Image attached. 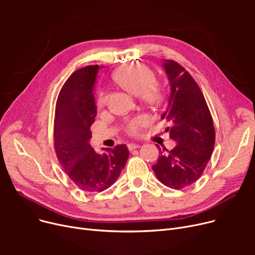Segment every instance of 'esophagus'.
<instances>
[{
	"label": "esophagus",
	"mask_w": 255,
	"mask_h": 255,
	"mask_svg": "<svg viewBox=\"0 0 255 255\" xmlns=\"http://www.w3.org/2000/svg\"><path fill=\"white\" fill-rule=\"evenodd\" d=\"M127 146H128V150L129 151H133V150H135V149H138L140 145L138 143H128Z\"/></svg>",
	"instance_id": "1"
}]
</instances>
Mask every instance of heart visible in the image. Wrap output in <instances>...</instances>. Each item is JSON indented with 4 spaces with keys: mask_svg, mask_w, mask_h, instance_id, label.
Returning a JSON list of instances; mask_svg holds the SVG:
<instances>
[{
    "mask_svg": "<svg viewBox=\"0 0 255 255\" xmlns=\"http://www.w3.org/2000/svg\"><path fill=\"white\" fill-rule=\"evenodd\" d=\"M114 79L133 95H139L140 99L145 103L158 105L163 100L164 93L162 88L156 84L157 77L155 72L144 64L133 63L120 67L114 74ZM107 102H109L107 93L102 90L98 91L95 97L97 109H104ZM145 123L146 119L143 116H136L127 121L125 129L129 134L135 135Z\"/></svg>",
    "mask_w": 255,
    "mask_h": 255,
    "instance_id": "obj_1",
    "label": "heart"
}]
</instances>
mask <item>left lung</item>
Here are the masks:
<instances>
[{"label":"left lung","instance_id":"obj_1","mask_svg":"<svg viewBox=\"0 0 255 255\" xmlns=\"http://www.w3.org/2000/svg\"><path fill=\"white\" fill-rule=\"evenodd\" d=\"M163 67L171 94L161 118L171 124L166 131L178 144L170 151L157 145L159 156L152 168L163 185L180 190L203 175L215 144V128L204 94L190 73L173 60H164Z\"/></svg>","mask_w":255,"mask_h":255}]
</instances>
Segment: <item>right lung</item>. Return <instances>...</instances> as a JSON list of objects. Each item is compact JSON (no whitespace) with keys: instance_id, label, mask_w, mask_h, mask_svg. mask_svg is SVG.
Instances as JSON below:
<instances>
[{"instance_id":"add662e5","label":"right lung","mask_w":255,"mask_h":255,"mask_svg":"<svg viewBox=\"0 0 255 255\" xmlns=\"http://www.w3.org/2000/svg\"><path fill=\"white\" fill-rule=\"evenodd\" d=\"M98 65L73 72L63 85L56 103L53 142L66 175L87 192H101L118 180L125 167L129 151L126 144L104 149L97 154L89 143L91 126L97 115L94 84Z\"/></svg>"}]
</instances>
